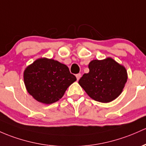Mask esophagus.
<instances>
[{"instance_id":"obj_1","label":"esophagus","mask_w":146,"mask_h":146,"mask_svg":"<svg viewBox=\"0 0 146 146\" xmlns=\"http://www.w3.org/2000/svg\"><path fill=\"white\" fill-rule=\"evenodd\" d=\"M76 76L77 80H79L80 78H81V74H80V73H78V74L76 75Z\"/></svg>"}]
</instances>
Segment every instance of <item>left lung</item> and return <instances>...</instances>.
<instances>
[{
	"instance_id": "8db88e82",
	"label": "left lung",
	"mask_w": 146,
	"mask_h": 146,
	"mask_svg": "<svg viewBox=\"0 0 146 146\" xmlns=\"http://www.w3.org/2000/svg\"><path fill=\"white\" fill-rule=\"evenodd\" d=\"M89 68V73H84L78 83L91 98L106 103L121 94L127 79L124 66L108 57L91 61Z\"/></svg>"
}]
</instances>
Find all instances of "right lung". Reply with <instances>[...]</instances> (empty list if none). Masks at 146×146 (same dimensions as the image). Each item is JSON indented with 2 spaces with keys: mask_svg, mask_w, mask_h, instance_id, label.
<instances>
[{
  "mask_svg": "<svg viewBox=\"0 0 146 146\" xmlns=\"http://www.w3.org/2000/svg\"><path fill=\"white\" fill-rule=\"evenodd\" d=\"M27 91L35 100L51 104L62 98L67 88L76 80L68 66L57 61L41 58L24 71Z\"/></svg>",
  "mask_w": 146,
  "mask_h": 146,
  "instance_id": "obj_1",
  "label": "right lung"
}]
</instances>
